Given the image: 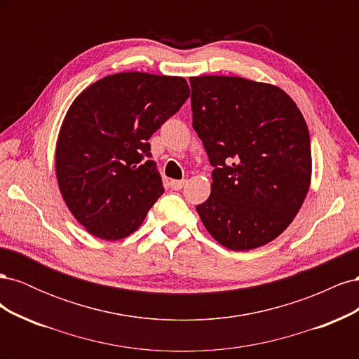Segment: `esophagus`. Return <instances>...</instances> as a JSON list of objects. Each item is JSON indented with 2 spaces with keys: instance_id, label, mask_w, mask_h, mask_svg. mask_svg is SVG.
I'll return each mask as SVG.
<instances>
[{
  "instance_id": "1",
  "label": "esophagus",
  "mask_w": 359,
  "mask_h": 359,
  "mask_svg": "<svg viewBox=\"0 0 359 359\" xmlns=\"http://www.w3.org/2000/svg\"><path fill=\"white\" fill-rule=\"evenodd\" d=\"M184 184H186V181H177V180H173V181H170V187H172L173 190H181V189L184 187Z\"/></svg>"
}]
</instances>
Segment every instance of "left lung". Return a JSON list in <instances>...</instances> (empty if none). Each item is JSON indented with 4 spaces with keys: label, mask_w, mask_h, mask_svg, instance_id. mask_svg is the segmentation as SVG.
<instances>
[{
    "label": "left lung",
    "mask_w": 359,
    "mask_h": 359,
    "mask_svg": "<svg viewBox=\"0 0 359 359\" xmlns=\"http://www.w3.org/2000/svg\"><path fill=\"white\" fill-rule=\"evenodd\" d=\"M193 128L208 154L211 194L196 210L215 241L241 252L292 223L311 180L310 135L278 86L235 76L190 78Z\"/></svg>",
    "instance_id": "left-lung-1"
}]
</instances>
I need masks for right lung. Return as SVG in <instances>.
Masks as SVG:
<instances>
[{"instance_id": "add662e5", "label": "right lung", "mask_w": 359, "mask_h": 359, "mask_svg": "<svg viewBox=\"0 0 359 359\" xmlns=\"http://www.w3.org/2000/svg\"><path fill=\"white\" fill-rule=\"evenodd\" d=\"M189 95L180 76L127 72L76 97L60 130L55 168L64 202L91 235L115 241L142 224L165 191L148 139Z\"/></svg>"}]
</instances>
